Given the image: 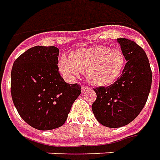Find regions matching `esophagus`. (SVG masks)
Here are the masks:
<instances>
[{"label":"esophagus","mask_w":160,"mask_h":160,"mask_svg":"<svg viewBox=\"0 0 160 160\" xmlns=\"http://www.w3.org/2000/svg\"><path fill=\"white\" fill-rule=\"evenodd\" d=\"M89 87H88V86H82V92H85L87 89H89Z\"/></svg>","instance_id":"1"}]
</instances>
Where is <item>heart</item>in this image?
<instances>
[{
  "label": "heart",
  "instance_id": "obj_1",
  "mask_svg": "<svg viewBox=\"0 0 160 160\" xmlns=\"http://www.w3.org/2000/svg\"><path fill=\"white\" fill-rule=\"evenodd\" d=\"M125 64L122 51L99 46L80 49L70 54L69 59L61 58L58 67L62 74L69 78L86 73L90 83L108 86L119 78Z\"/></svg>",
  "mask_w": 160,
  "mask_h": 160
}]
</instances>
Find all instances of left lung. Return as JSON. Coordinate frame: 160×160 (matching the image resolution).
<instances>
[{
    "label": "left lung",
    "mask_w": 160,
    "mask_h": 160,
    "mask_svg": "<svg viewBox=\"0 0 160 160\" xmlns=\"http://www.w3.org/2000/svg\"><path fill=\"white\" fill-rule=\"evenodd\" d=\"M128 61L122 76L113 84L94 89L96 99L92 111L96 120L108 128H121L136 118L150 93L152 74L147 54L128 38H117Z\"/></svg>",
    "instance_id": "obj_1"
}]
</instances>
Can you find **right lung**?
Returning a JSON list of instances; mask_svg holds the SVG:
<instances>
[{"label": "right lung", "instance_id": "obj_1", "mask_svg": "<svg viewBox=\"0 0 160 160\" xmlns=\"http://www.w3.org/2000/svg\"><path fill=\"white\" fill-rule=\"evenodd\" d=\"M59 50L32 47L22 53L11 71V96L20 117L38 130L59 128L81 94V86L64 82L58 71Z\"/></svg>", "mask_w": 160, "mask_h": 160}]
</instances>
